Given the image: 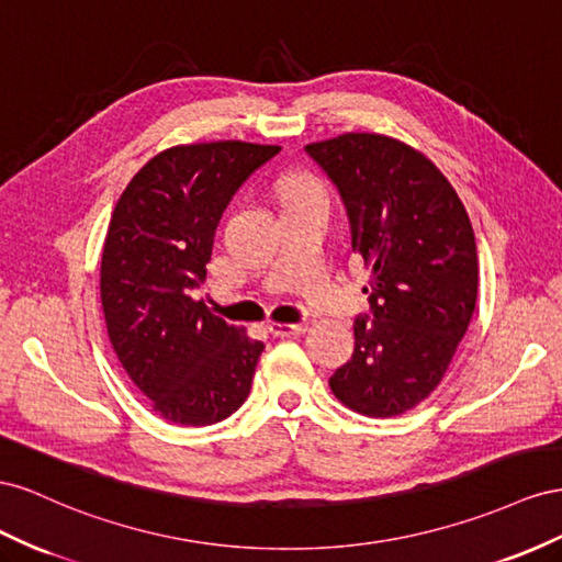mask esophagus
Masks as SVG:
<instances>
[{"instance_id": "esophagus-1", "label": "esophagus", "mask_w": 562, "mask_h": 562, "mask_svg": "<svg viewBox=\"0 0 562 562\" xmlns=\"http://www.w3.org/2000/svg\"><path fill=\"white\" fill-rule=\"evenodd\" d=\"M306 329H308V325L306 323H296V325H292V323H270V331H272V336H301V334H306Z\"/></svg>"}]
</instances>
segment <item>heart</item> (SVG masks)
<instances>
[{
	"instance_id": "b5f03b06",
	"label": "heart",
	"mask_w": 562,
	"mask_h": 562,
	"mask_svg": "<svg viewBox=\"0 0 562 562\" xmlns=\"http://www.w3.org/2000/svg\"><path fill=\"white\" fill-rule=\"evenodd\" d=\"M282 200H301V198H325V186L313 173H290L280 183Z\"/></svg>"
}]
</instances>
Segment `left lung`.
Instances as JSON below:
<instances>
[{"label": "left lung", "instance_id": "left-lung-1", "mask_svg": "<svg viewBox=\"0 0 562 562\" xmlns=\"http://www.w3.org/2000/svg\"><path fill=\"white\" fill-rule=\"evenodd\" d=\"M306 150L341 192L374 313L356 319V352L329 389L358 414H405L438 389L471 325V218L442 171L393 136L348 132Z\"/></svg>", "mask_w": 562, "mask_h": 562}]
</instances>
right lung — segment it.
Here are the masks:
<instances>
[{
	"instance_id": "1",
	"label": "right lung",
	"mask_w": 562,
	"mask_h": 562,
	"mask_svg": "<svg viewBox=\"0 0 562 562\" xmlns=\"http://www.w3.org/2000/svg\"><path fill=\"white\" fill-rule=\"evenodd\" d=\"M278 153L247 140L171 146L136 171L112 212L101 259L108 339L169 424H218L249 395L263 344L190 294L206 280L235 190Z\"/></svg>"
}]
</instances>
